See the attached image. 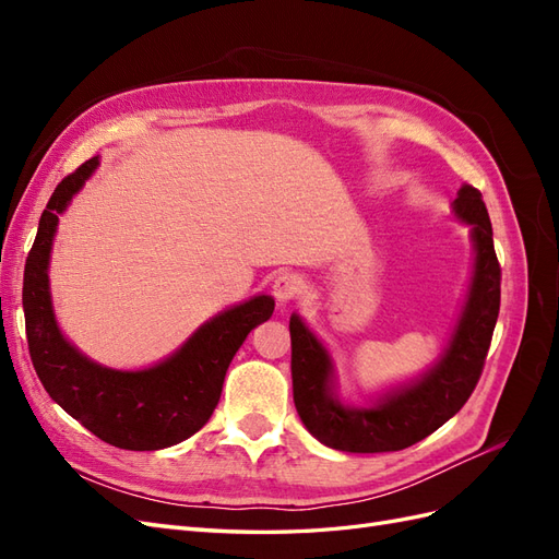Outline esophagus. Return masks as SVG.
<instances>
[{
  "instance_id": "obj_1",
  "label": "esophagus",
  "mask_w": 559,
  "mask_h": 559,
  "mask_svg": "<svg viewBox=\"0 0 559 559\" xmlns=\"http://www.w3.org/2000/svg\"><path fill=\"white\" fill-rule=\"evenodd\" d=\"M300 289H302V282L294 273H282L273 282V294H275L280 306H286V302H292L300 294Z\"/></svg>"
}]
</instances>
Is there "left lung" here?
<instances>
[{"label":"left lung","mask_w":559,"mask_h":559,"mask_svg":"<svg viewBox=\"0 0 559 559\" xmlns=\"http://www.w3.org/2000/svg\"><path fill=\"white\" fill-rule=\"evenodd\" d=\"M452 212L471 226L473 273L464 306L441 357L419 378L396 384L368 405H352L337 396L335 364L324 343L300 314H292L294 403L306 429L333 450L396 452L462 411L483 373L501 300V267L495 253L492 224L478 189L464 183Z\"/></svg>","instance_id":"1"}]
</instances>
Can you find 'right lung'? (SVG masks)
Wrapping results in <instances>:
<instances>
[{
    "label": "right lung",
    "mask_w": 559,
    "mask_h": 559,
    "mask_svg": "<svg viewBox=\"0 0 559 559\" xmlns=\"http://www.w3.org/2000/svg\"><path fill=\"white\" fill-rule=\"evenodd\" d=\"M99 156L64 177L39 218L25 261L23 310L29 357L37 376L64 413L105 443L123 450H163L207 425L226 370L251 329L273 317V296L259 294L230 306L198 326L163 361L118 370L88 359L67 341L50 298L48 265L60 214L97 170Z\"/></svg>",
    "instance_id": "right-lung-1"
}]
</instances>
